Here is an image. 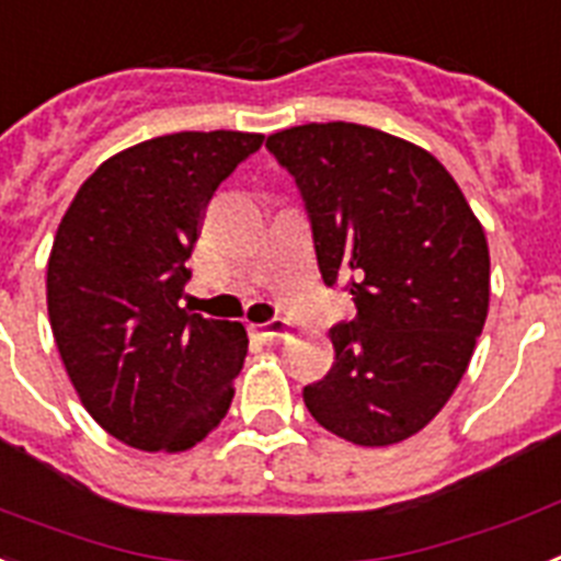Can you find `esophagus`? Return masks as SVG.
Segmentation results:
<instances>
[{
    "label": "esophagus",
    "instance_id": "esophagus-1",
    "mask_svg": "<svg viewBox=\"0 0 561 561\" xmlns=\"http://www.w3.org/2000/svg\"><path fill=\"white\" fill-rule=\"evenodd\" d=\"M257 335L263 337V341H284V337H289V323L284 321V318H272V321L261 323L257 327Z\"/></svg>",
    "mask_w": 561,
    "mask_h": 561
}]
</instances>
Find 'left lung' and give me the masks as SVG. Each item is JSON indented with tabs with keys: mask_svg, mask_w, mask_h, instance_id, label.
<instances>
[{
	"mask_svg": "<svg viewBox=\"0 0 561 561\" xmlns=\"http://www.w3.org/2000/svg\"><path fill=\"white\" fill-rule=\"evenodd\" d=\"M266 148L298 186L323 284L355 300L307 410L360 447L404 442L447 404L484 330V229L436 157L378 128L295 125Z\"/></svg>",
	"mask_w": 561,
	"mask_h": 561,
	"instance_id": "left-lung-1",
	"label": "left lung"
}]
</instances>
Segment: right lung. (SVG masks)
<instances>
[{"label":"right lung","instance_id":"1","mask_svg":"<svg viewBox=\"0 0 561 561\" xmlns=\"http://www.w3.org/2000/svg\"><path fill=\"white\" fill-rule=\"evenodd\" d=\"M263 134L180 131L125 148L80 186L48 261V314L73 390L137 450H188L220 424L249 337L188 314L197 226Z\"/></svg>","mask_w":561,"mask_h":561}]
</instances>
